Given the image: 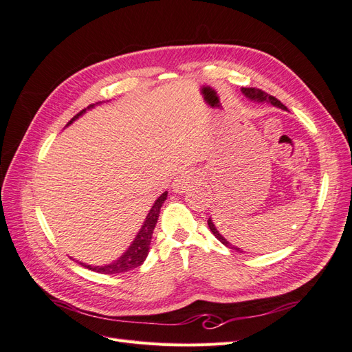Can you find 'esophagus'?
I'll list each match as a JSON object with an SVG mask.
<instances>
[{
    "instance_id": "esophagus-1",
    "label": "esophagus",
    "mask_w": 352,
    "mask_h": 352,
    "mask_svg": "<svg viewBox=\"0 0 352 352\" xmlns=\"http://www.w3.org/2000/svg\"><path fill=\"white\" fill-rule=\"evenodd\" d=\"M197 182V175L192 170H185V172H180L172 184V188L176 194H185L186 190L194 186Z\"/></svg>"
}]
</instances>
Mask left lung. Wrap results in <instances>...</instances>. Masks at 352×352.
<instances>
[{
    "mask_svg": "<svg viewBox=\"0 0 352 352\" xmlns=\"http://www.w3.org/2000/svg\"><path fill=\"white\" fill-rule=\"evenodd\" d=\"M241 91H242V94L245 95V97H247L250 101H252V102H258V104H269V105H273V107H276V109H280V110H285V111H287V109L285 107V105L279 101V100H276L274 97H272V95H267L265 92H263V91H260V89H255V88H241ZM208 228H210V230L212 232V235H214L223 245H226L228 248H230V250H235V251H241V248H238V247H235V245H232L225 236L221 235V233L217 230V228H216V225L214 223H212V220H211V217L208 219Z\"/></svg>",
    "mask_w": 352,
    "mask_h": 352,
    "instance_id": "8db88e82",
    "label": "left lung"
}]
</instances>
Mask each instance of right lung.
I'll list each match as a JSON object with an SVG mask.
<instances>
[{"mask_svg": "<svg viewBox=\"0 0 352 352\" xmlns=\"http://www.w3.org/2000/svg\"><path fill=\"white\" fill-rule=\"evenodd\" d=\"M102 104V102H97V104H91L88 109L82 110L79 114H76L73 117V119L66 124L70 126L74 120H78L80 116H83L88 110H92L95 105ZM167 199V190L160 195L155 202L153 204L151 210L148 211V214L142 223V226L140 229V232L136 233L135 239L132 241V243L129 245V248H127L119 258L109 263V264H104V265H92V264H87V263H82L78 261L79 264H82L83 267H87L92 272H97V273H102V274H116V273H123V272H129L138 265H141L145 258L148 252H150V245H151V238H153V232L154 228L157 225V220L160 216V210H162V206L164 204V201Z\"/></svg>", "mask_w": 352, "mask_h": 352, "instance_id": "obj_1", "label": "right lung"}]
</instances>
